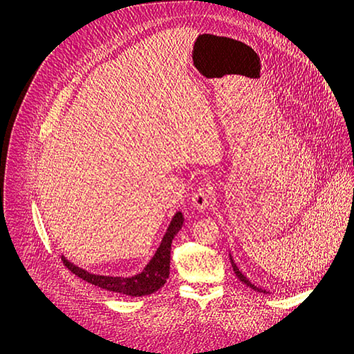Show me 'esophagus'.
Instances as JSON below:
<instances>
[{
	"instance_id": "1",
	"label": "esophagus",
	"mask_w": 354,
	"mask_h": 354,
	"mask_svg": "<svg viewBox=\"0 0 354 354\" xmlns=\"http://www.w3.org/2000/svg\"><path fill=\"white\" fill-rule=\"evenodd\" d=\"M213 201V192H212V186L210 185H203L202 187H199L194 195H192V206L198 210H205L210 206Z\"/></svg>"
}]
</instances>
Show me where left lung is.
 <instances>
[{"instance_id":"obj_1","label":"left lung","mask_w":354,"mask_h":354,"mask_svg":"<svg viewBox=\"0 0 354 354\" xmlns=\"http://www.w3.org/2000/svg\"><path fill=\"white\" fill-rule=\"evenodd\" d=\"M230 261H232V267H233V271H234V274L237 275V278L241 281V282H244L245 285H248L250 288H252L254 291H257V292H264V294H267V291L266 289H263V288H259V286H255L254 283H251L250 281H248V278L239 270V267L236 266V263H234V260H233V257H232V254H230Z\"/></svg>"}]
</instances>
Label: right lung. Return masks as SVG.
Returning a JSON list of instances; mask_svg holds the SVG:
<instances>
[{
    "instance_id": "add662e5",
    "label": "right lung",
    "mask_w": 354,
    "mask_h": 354,
    "mask_svg": "<svg viewBox=\"0 0 354 354\" xmlns=\"http://www.w3.org/2000/svg\"><path fill=\"white\" fill-rule=\"evenodd\" d=\"M183 214L180 212H176L172 217L168 230L160 241L156 252L151 259V261L147 264L142 272L134 275V277H107V275H95L91 274L83 268L76 267L71 261H68L65 257H62L63 264H65L73 274H76L79 278L84 279L86 282L100 286L107 291L130 295V297H144L156 292L159 288H162L169 278V266H171V247L172 240L176 236V233L183 226Z\"/></svg>"
}]
</instances>
